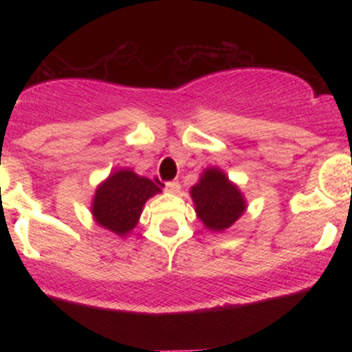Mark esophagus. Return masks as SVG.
I'll return each mask as SVG.
<instances>
[{"mask_svg": "<svg viewBox=\"0 0 352 352\" xmlns=\"http://www.w3.org/2000/svg\"><path fill=\"white\" fill-rule=\"evenodd\" d=\"M165 190H167L168 193H172V195H175V193L180 192L179 182H168V184L165 185Z\"/></svg>", "mask_w": 352, "mask_h": 352, "instance_id": "34e87169", "label": "esophagus"}]
</instances>
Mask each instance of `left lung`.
<instances>
[{
	"label": "left lung",
	"instance_id": "1",
	"mask_svg": "<svg viewBox=\"0 0 352 352\" xmlns=\"http://www.w3.org/2000/svg\"><path fill=\"white\" fill-rule=\"evenodd\" d=\"M197 218L210 232H225L246 212V200L221 168L208 167L190 188Z\"/></svg>",
	"mask_w": 352,
	"mask_h": 352
}]
</instances>
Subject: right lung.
I'll return each mask as SVG.
<instances>
[{"mask_svg":"<svg viewBox=\"0 0 352 352\" xmlns=\"http://www.w3.org/2000/svg\"><path fill=\"white\" fill-rule=\"evenodd\" d=\"M160 192L147 177L137 175L131 168H117L96 188L92 218L99 227L124 238L139 223L145 201Z\"/></svg>","mask_w":352,"mask_h":352,"instance_id":"obj_1","label":"right lung"}]
</instances>
